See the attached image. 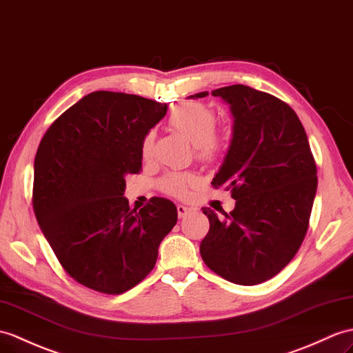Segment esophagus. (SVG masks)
I'll list each match as a JSON object with an SVG mask.
<instances>
[{"label": "esophagus", "mask_w": 353, "mask_h": 353, "mask_svg": "<svg viewBox=\"0 0 353 353\" xmlns=\"http://www.w3.org/2000/svg\"><path fill=\"white\" fill-rule=\"evenodd\" d=\"M191 209L183 206V204H177V215L179 218H185L188 214H190Z\"/></svg>", "instance_id": "1"}]
</instances>
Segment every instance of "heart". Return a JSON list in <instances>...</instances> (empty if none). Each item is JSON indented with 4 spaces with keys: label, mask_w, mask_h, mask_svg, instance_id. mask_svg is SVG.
Here are the masks:
<instances>
[{
    "label": "heart",
    "mask_w": 353,
    "mask_h": 353,
    "mask_svg": "<svg viewBox=\"0 0 353 353\" xmlns=\"http://www.w3.org/2000/svg\"><path fill=\"white\" fill-rule=\"evenodd\" d=\"M168 125L183 134L194 144L196 158L206 162L218 159L228 145V137L224 130L216 129L218 116L214 108L203 102H185L171 111ZM154 145V132H147L141 141V154L144 159L152 157ZM196 182L194 173H168L159 180V190L163 194L182 199L188 190Z\"/></svg>",
    "instance_id": "obj_1"
}]
</instances>
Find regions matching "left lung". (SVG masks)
Listing matches in <instances>:
<instances>
[{
	"label": "left lung",
	"instance_id": "obj_1",
	"mask_svg": "<svg viewBox=\"0 0 353 353\" xmlns=\"http://www.w3.org/2000/svg\"><path fill=\"white\" fill-rule=\"evenodd\" d=\"M212 96L230 103L234 117L230 150L212 186L230 191L236 208L223 218L201 208L209 232L200 252L224 280L260 284L281 272L304 241L317 190L316 161L296 112L281 99L241 84Z\"/></svg>",
	"mask_w": 353,
	"mask_h": 353
}]
</instances>
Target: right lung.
<instances>
[{
    "instance_id": "obj_1",
    "label": "right lung",
    "mask_w": 353,
    "mask_h": 353,
    "mask_svg": "<svg viewBox=\"0 0 353 353\" xmlns=\"http://www.w3.org/2000/svg\"><path fill=\"white\" fill-rule=\"evenodd\" d=\"M167 105L94 92L45 132L34 158L32 209L61 268L85 288L120 294L150 274L177 223L173 203L153 196L138 212L123 196L141 171V141Z\"/></svg>"
}]
</instances>
